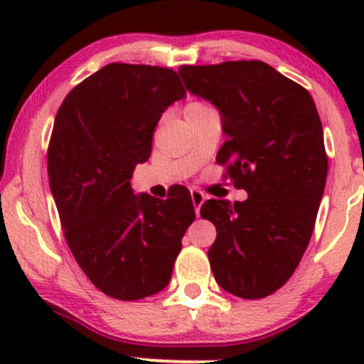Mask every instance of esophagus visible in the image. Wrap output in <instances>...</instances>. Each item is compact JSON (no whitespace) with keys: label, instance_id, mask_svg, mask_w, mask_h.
<instances>
[{"label":"esophagus","instance_id":"obj_1","mask_svg":"<svg viewBox=\"0 0 364 364\" xmlns=\"http://www.w3.org/2000/svg\"><path fill=\"white\" fill-rule=\"evenodd\" d=\"M203 200H205V195H203L202 191H200V190H191V202H193L196 215L200 214V207H202Z\"/></svg>","mask_w":364,"mask_h":364}]
</instances>
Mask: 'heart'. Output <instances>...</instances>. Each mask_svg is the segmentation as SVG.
<instances>
[{
	"label": "heart",
	"mask_w": 364,
	"mask_h": 364,
	"mask_svg": "<svg viewBox=\"0 0 364 364\" xmlns=\"http://www.w3.org/2000/svg\"><path fill=\"white\" fill-rule=\"evenodd\" d=\"M200 106H205V104H202V102H191V104H188L186 107H200Z\"/></svg>",
	"instance_id": "heart-1"
}]
</instances>
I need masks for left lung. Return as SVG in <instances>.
I'll return each mask as SVG.
<instances>
[{
	"label": "left lung",
	"instance_id": "obj_1",
	"mask_svg": "<svg viewBox=\"0 0 364 364\" xmlns=\"http://www.w3.org/2000/svg\"><path fill=\"white\" fill-rule=\"evenodd\" d=\"M179 75L219 109L228 140L215 161L248 193L200 208L217 229L210 269L237 298H265L289 281L315 228L328 171L318 111L304 87L258 60L183 65Z\"/></svg>",
	"mask_w": 364,
	"mask_h": 364
}]
</instances>
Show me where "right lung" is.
I'll return each instance as SVG.
<instances>
[{"instance_id":"obj_1","label":"right lung","mask_w":364,"mask_h":364,"mask_svg":"<svg viewBox=\"0 0 364 364\" xmlns=\"http://www.w3.org/2000/svg\"><path fill=\"white\" fill-rule=\"evenodd\" d=\"M185 95L174 70L111 63L73 87L54 119L48 176L65 240L90 282L121 301L168 286L195 220L185 190L159 200L129 186L162 112Z\"/></svg>"}]
</instances>
